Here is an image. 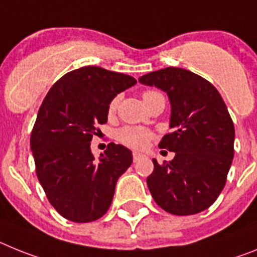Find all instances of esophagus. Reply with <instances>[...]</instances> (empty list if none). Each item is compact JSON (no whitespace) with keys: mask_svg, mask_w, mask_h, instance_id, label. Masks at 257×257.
<instances>
[{"mask_svg":"<svg viewBox=\"0 0 257 257\" xmlns=\"http://www.w3.org/2000/svg\"><path fill=\"white\" fill-rule=\"evenodd\" d=\"M142 156H144V155H142V154L136 153V151H135V153H133V162H137V160H140L142 158Z\"/></svg>","mask_w":257,"mask_h":257,"instance_id":"esophagus-1","label":"esophagus"}]
</instances>
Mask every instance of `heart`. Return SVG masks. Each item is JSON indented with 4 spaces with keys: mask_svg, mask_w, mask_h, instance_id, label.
<instances>
[{
    "mask_svg": "<svg viewBox=\"0 0 257 257\" xmlns=\"http://www.w3.org/2000/svg\"><path fill=\"white\" fill-rule=\"evenodd\" d=\"M156 94H160V93L149 90L145 91L142 98H144V101H147L149 98ZM116 106H117V99H112L110 102V106H108V112L112 113L116 110ZM153 137L154 135L150 131L141 128V126H124L117 132V141L131 147V149H136V150H141V149L147 147Z\"/></svg>",
    "mask_w": 257,
    "mask_h": 257,
    "instance_id": "b5f03b06",
    "label": "heart"
}]
</instances>
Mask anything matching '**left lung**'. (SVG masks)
Returning a JSON list of instances; mask_svg holds the SVG:
<instances>
[{"mask_svg":"<svg viewBox=\"0 0 257 257\" xmlns=\"http://www.w3.org/2000/svg\"><path fill=\"white\" fill-rule=\"evenodd\" d=\"M156 86L171 101L173 132L159 147L176 153L159 164L147 186L156 204L172 215H195L217 199L226 182L234 156V124L224 99L206 79L177 67H167L140 77Z\"/></svg>","mask_w":257,"mask_h":257,"instance_id":"obj_1","label":"left lung"}]
</instances>
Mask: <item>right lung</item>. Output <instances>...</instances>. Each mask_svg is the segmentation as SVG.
<instances>
[{
  "mask_svg": "<svg viewBox=\"0 0 257 257\" xmlns=\"http://www.w3.org/2000/svg\"><path fill=\"white\" fill-rule=\"evenodd\" d=\"M136 82L102 67H81L62 76L42 101L31 133L36 175L51 206L70 221L102 217L117 178L131 167L126 147L111 142L94 159L90 141L107 122L110 102Z\"/></svg>",
  "mask_w": 257,
  "mask_h": 257,
  "instance_id": "right-lung-1",
  "label": "right lung"
}]
</instances>
